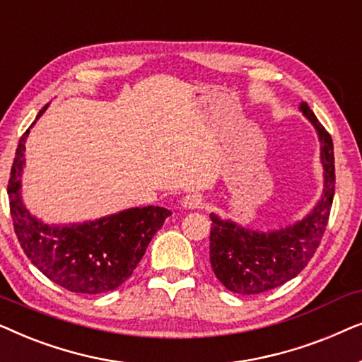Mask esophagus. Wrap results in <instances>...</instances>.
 Segmentation results:
<instances>
[{
    "label": "esophagus",
    "instance_id": "1",
    "mask_svg": "<svg viewBox=\"0 0 362 362\" xmlns=\"http://www.w3.org/2000/svg\"><path fill=\"white\" fill-rule=\"evenodd\" d=\"M202 197L199 194H187L182 197L181 201V206L185 207V209H197V207L202 206Z\"/></svg>",
    "mask_w": 362,
    "mask_h": 362
}]
</instances>
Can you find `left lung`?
I'll return each mask as SVG.
<instances>
[{
	"mask_svg": "<svg viewBox=\"0 0 362 362\" xmlns=\"http://www.w3.org/2000/svg\"><path fill=\"white\" fill-rule=\"evenodd\" d=\"M300 112L315 127L323 165V192L301 221L275 230H254L211 214V267L227 290L255 295L295 279L318 249L329 219L334 196L333 140L308 103Z\"/></svg>",
	"mask_w": 362,
	"mask_h": 362,
	"instance_id": "obj_1",
	"label": "left lung"
}]
</instances>
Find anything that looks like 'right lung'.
I'll use <instances>...</instances> for the list:
<instances>
[{"mask_svg": "<svg viewBox=\"0 0 362 362\" xmlns=\"http://www.w3.org/2000/svg\"><path fill=\"white\" fill-rule=\"evenodd\" d=\"M47 107L39 110L36 120ZM31 127L19 140L8 185L14 232L24 254L49 280L69 291L97 295L118 288L136 269L171 211L160 206L130 207L78 224H46L37 219L21 196L24 143Z\"/></svg>", "mask_w": 362, "mask_h": 362, "instance_id": "add662e5", "label": "right lung"}]
</instances>
